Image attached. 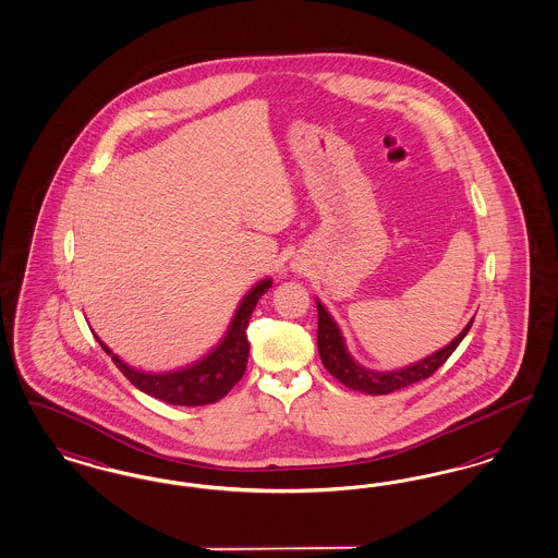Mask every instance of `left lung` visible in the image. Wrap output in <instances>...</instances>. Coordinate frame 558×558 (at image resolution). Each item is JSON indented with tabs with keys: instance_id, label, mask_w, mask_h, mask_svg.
<instances>
[{
	"instance_id": "8db88e82",
	"label": "left lung",
	"mask_w": 558,
	"mask_h": 558,
	"mask_svg": "<svg viewBox=\"0 0 558 558\" xmlns=\"http://www.w3.org/2000/svg\"><path fill=\"white\" fill-rule=\"evenodd\" d=\"M316 310H318L316 343H318V353H320L325 368L339 383H343L348 389L366 392V395H389V392L399 391L403 387H410L413 383H420V380L433 376L434 372L438 371L447 362V357L457 350V345L463 341V337L468 335V330L472 329V323H474V318H472L451 343L413 362L410 366L395 368V371H372L353 360V355L345 345L343 332L332 320L327 308L320 304V300H316Z\"/></svg>"
}]
</instances>
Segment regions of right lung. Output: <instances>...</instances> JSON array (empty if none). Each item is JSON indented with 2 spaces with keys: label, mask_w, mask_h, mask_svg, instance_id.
<instances>
[{
  "label": "right lung",
  "mask_w": 558,
  "mask_h": 558,
  "mask_svg": "<svg viewBox=\"0 0 558 558\" xmlns=\"http://www.w3.org/2000/svg\"><path fill=\"white\" fill-rule=\"evenodd\" d=\"M272 281L263 279L258 281L248 293L242 298L240 306L235 310L223 339L208 351L205 357L190 364L186 368L171 372L136 371L128 366L120 355L105 345L97 337L105 353L111 355L113 364L122 371L125 378L138 389L155 399H161L169 405H208L223 399L233 385L244 376L248 364L250 343L246 337L252 310L256 308L258 300L269 291Z\"/></svg>",
  "instance_id": "1"
}]
</instances>
